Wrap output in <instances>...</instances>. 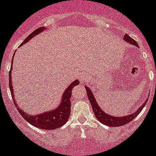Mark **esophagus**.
<instances>
[{
    "label": "esophagus",
    "instance_id": "esophagus-1",
    "mask_svg": "<svg viewBox=\"0 0 156 156\" xmlns=\"http://www.w3.org/2000/svg\"><path fill=\"white\" fill-rule=\"evenodd\" d=\"M86 79H87V78H86V77L85 76V75H81V76H80V78H79L80 82H82L86 81Z\"/></svg>",
    "mask_w": 156,
    "mask_h": 156
}]
</instances>
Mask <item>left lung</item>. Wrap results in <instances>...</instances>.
Returning <instances> with one entry per match:
<instances>
[{
	"label": "left lung",
	"instance_id": "1",
	"mask_svg": "<svg viewBox=\"0 0 156 156\" xmlns=\"http://www.w3.org/2000/svg\"><path fill=\"white\" fill-rule=\"evenodd\" d=\"M123 39L127 41V42H129L130 44H133V45L136 46V47H139V45L137 44V42L134 39H133L132 37H130L127 34H126L123 37ZM85 88L86 89V91H87V96L89 97V102L91 104L92 108H93V112L95 114V116L98 119V121L101 122V123L104 124L106 126H120L126 125L127 123L130 122L132 120L135 119L136 117L138 114L141 112V110L143 109V108L145 106L146 102L147 101V100H146V101L144 103L141 105L139 109L136 111V112L133 113L132 115H129L126 116H122V117H113V116H111L108 114H106L105 112H104V111L101 110V108L99 107V105L97 104V101L95 100L94 97H93V93H92L91 90L87 87V86H85Z\"/></svg>",
	"mask_w": 156,
	"mask_h": 156
}]
</instances>
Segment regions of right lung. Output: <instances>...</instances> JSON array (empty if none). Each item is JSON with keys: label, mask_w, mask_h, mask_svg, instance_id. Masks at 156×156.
I'll use <instances>...</instances> for the list:
<instances>
[{"label": "right lung", "mask_w": 156, "mask_h": 156, "mask_svg": "<svg viewBox=\"0 0 156 156\" xmlns=\"http://www.w3.org/2000/svg\"><path fill=\"white\" fill-rule=\"evenodd\" d=\"M45 27H39L35 30L34 32L28 35V37L21 43L20 46L23 45V44L29 41L30 39L34 37L35 35L41 33L43 30H44ZM13 63V59L12 60V65ZM12 70V67H11V70L9 71V88L11 90V94L13 99L15 106L18 108V111L20 114H21L22 117L24 118L30 124L34 126L35 127H38L43 129H55L59 127L62 126L67 122L68 120L69 116L70 115V100L71 98V94H72V89L76 85L79 84L78 80H75L65 90L64 93L62 96V102L60 103L59 106L57 108H55L51 112L42 113L38 115H27V113L20 109L19 107H17V103L15 101L14 94H13L12 85V77H11V70Z\"/></svg>", "instance_id": "add662e5"}]
</instances>
